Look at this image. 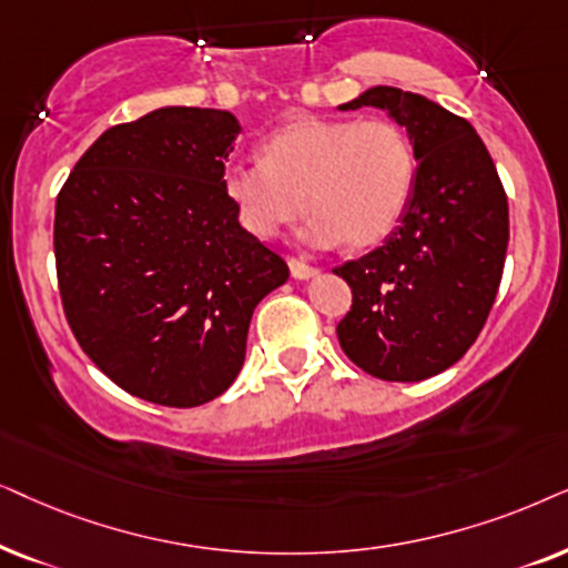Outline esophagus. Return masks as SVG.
Masks as SVG:
<instances>
[{"instance_id": "esophagus-1", "label": "esophagus", "mask_w": 568, "mask_h": 568, "mask_svg": "<svg viewBox=\"0 0 568 568\" xmlns=\"http://www.w3.org/2000/svg\"><path fill=\"white\" fill-rule=\"evenodd\" d=\"M291 275L296 280H308V277L320 275V270L312 267V264L301 262V260H291Z\"/></svg>"}]
</instances>
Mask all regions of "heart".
I'll list each match as a JSON object with an SVG mask.
<instances>
[{"label": "heart", "mask_w": 568, "mask_h": 568, "mask_svg": "<svg viewBox=\"0 0 568 568\" xmlns=\"http://www.w3.org/2000/svg\"><path fill=\"white\" fill-rule=\"evenodd\" d=\"M262 153L223 171V192L256 239L296 221L304 196L306 246H374L403 223L418 181L410 138L384 119L306 116L270 134Z\"/></svg>", "instance_id": "obj_1"}]
</instances>
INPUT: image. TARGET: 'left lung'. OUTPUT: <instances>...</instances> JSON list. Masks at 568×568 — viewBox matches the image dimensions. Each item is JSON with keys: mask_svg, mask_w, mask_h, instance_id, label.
<instances>
[{"mask_svg": "<svg viewBox=\"0 0 568 568\" xmlns=\"http://www.w3.org/2000/svg\"><path fill=\"white\" fill-rule=\"evenodd\" d=\"M387 111L405 126L418 181L403 223L361 260L335 267L353 306L337 324L347 358L384 382H420L470 351L501 283L509 205L486 145L463 116L376 85L339 111Z\"/></svg>", "mask_w": 568, "mask_h": 568, "instance_id": "obj_1", "label": "left lung"}]
</instances>
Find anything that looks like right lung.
Returning <instances> with one entry per match:
<instances>
[{"label":"right lung","mask_w":568,"mask_h":568,"mask_svg":"<svg viewBox=\"0 0 568 568\" xmlns=\"http://www.w3.org/2000/svg\"><path fill=\"white\" fill-rule=\"evenodd\" d=\"M239 132L231 111L163 105L105 130L57 196L67 322L88 358L148 403L221 397L256 304L291 275L223 192Z\"/></svg>","instance_id":"add662e5"}]
</instances>
